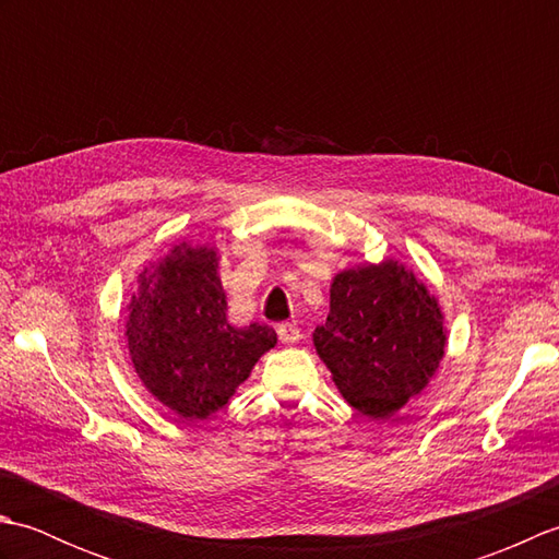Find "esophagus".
<instances>
[{
	"label": "esophagus",
	"instance_id": "obj_1",
	"mask_svg": "<svg viewBox=\"0 0 559 559\" xmlns=\"http://www.w3.org/2000/svg\"><path fill=\"white\" fill-rule=\"evenodd\" d=\"M278 338L283 346H293V343L300 341V329L295 324H281L278 326Z\"/></svg>",
	"mask_w": 559,
	"mask_h": 559
}]
</instances>
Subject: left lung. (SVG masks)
<instances>
[{"instance_id":"8db88e82","label":"left lung","mask_w":559,"mask_h":559,"mask_svg":"<svg viewBox=\"0 0 559 559\" xmlns=\"http://www.w3.org/2000/svg\"><path fill=\"white\" fill-rule=\"evenodd\" d=\"M341 396L367 418H389L418 396L447 353L442 305L399 259L338 271L329 317L312 334Z\"/></svg>"}]
</instances>
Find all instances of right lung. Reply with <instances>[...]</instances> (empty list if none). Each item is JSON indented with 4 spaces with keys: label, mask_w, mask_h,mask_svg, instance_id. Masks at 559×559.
I'll list each match as a JSON object with an SVG mask.
<instances>
[{
    "label": "right lung",
    "mask_w": 559,
    "mask_h": 559,
    "mask_svg": "<svg viewBox=\"0 0 559 559\" xmlns=\"http://www.w3.org/2000/svg\"><path fill=\"white\" fill-rule=\"evenodd\" d=\"M218 247L177 242L139 273L124 338L148 394L185 420H206L233 399L261 355L276 346L266 324L233 326L218 276Z\"/></svg>",
    "instance_id": "1"
}]
</instances>
